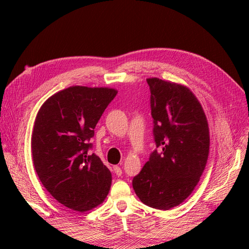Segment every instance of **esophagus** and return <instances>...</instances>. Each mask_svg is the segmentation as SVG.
Masks as SVG:
<instances>
[{
    "label": "esophagus",
    "mask_w": 249,
    "mask_h": 249,
    "mask_svg": "<svg viewBox=\"0 0 249 249\" xmlns=\"http://www.w3.org/2000/svg\"><path fill=\"white\" fill-rule=\"evenodd\" d=\"M113 172L116 174L118 177L122 176V169L119 166H114L113 167Z\"/></svg>",
    "instance_id": "esophagus-1"
}]
</instances>
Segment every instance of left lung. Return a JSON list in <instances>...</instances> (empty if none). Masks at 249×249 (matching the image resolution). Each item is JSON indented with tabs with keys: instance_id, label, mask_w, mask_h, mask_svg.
Wrapping results in <instances>:
<instances>
[{
	"instance_id": "left-lung-1",
	"label": "left lung",
	"mask_w": 249,
	"mask_h": 249,
	"mask_svg": "<svg viewBox=\"0 0 249 249\" xmlns=\"http://www.w3.org/2000/svg\"><path fill=\"white\" fill-rule=\"evenodd\" d=\"M156 146L133 179L141 202L170 210L193 193L210 150V131L202 106L188 88L160 78L146 79Z\"/></svg>"
}]
</instances>
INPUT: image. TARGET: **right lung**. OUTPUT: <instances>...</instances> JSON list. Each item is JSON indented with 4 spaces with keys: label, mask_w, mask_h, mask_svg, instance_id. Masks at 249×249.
<instances>
[{
    "label": "right lung",
    "mask_w": 249,
    "mask_h": 249,
    "mask_svg": "<svg viewBox=\"0 0 249 249\" xmlns=\"http://www.w3.org/2000/svg\"><path fill=\"white\" fill-rule=\"evenodd\" d=\"M116 94L110 88L70 87L47 99L36 115L31 147L37 176L52 197L77 212L96 208L109 194L111 172L88 151Z\"/></svg>",
    "instance_id": "add662e5"
}]
</instances>
